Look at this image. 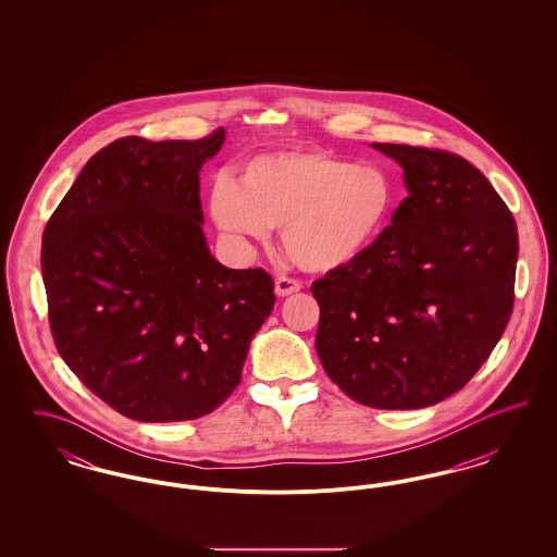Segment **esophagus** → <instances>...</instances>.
I'll return each mask as SVG.
<instances>
[{
	"instance_id": "obj_1",
	"label": "esophagus",
	"mask_w": 557,
	"mask_h": 557,
	"mask_svg": "<svg viewBox=\"0 0 557 557\" xmlns=\"http://www.w3.org/2000/svg\"><path fill=\"white\" fill-rule=\"evenodd\" d=\"M302 288L300 286V282H296V280H292V277H277L275 280V294L277 296H290L294 292H298Z\"/></svg>"
}]
</instances>
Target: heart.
Segmentation results:
<instances>
[{
  "instance_id": "1",
  "label": "heart",
  "mask_w": 557,
  "mask_h": 557,
  "mask_svg": "<svg viewBox=\"0 0 557 557\" xmlns=\"http://www.w3.org/2000/svg\"><path fill=\"white\" fill-rule=\"evenodd\" d=\"M393 198V184L377 166L319 150H284L248 160L238 182L216 180L209 205L221 232L265 242L271 227H282V248L292 261L327 273L370 248Z\"/></svg>"
}]
</instances>
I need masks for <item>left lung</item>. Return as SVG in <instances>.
Returning <instances> with one entry per match:
<instances>
[{"instance_id": "8db88e82", "label": "left lung", "mask_w": 557, "mask_h": 557, "mask_svg": "<svg viewBox=\"0 0 557 557\" xmlns=\"http://www.w3.org/2000/svg\"><path fill=\"white\" fill-rule=\"evenodd\" d=\"M371 148L397 160L409 196L359 259L311 286L315 348L352 400L422 409L461 391L499 343L518 230L468 160L405 144Z\"/></svg>"}]
</instances>
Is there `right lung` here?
Returning <instances> with one entry per match:
<instances>
[{
	"instance_id": "1",
	"label": "right lung",
	"mask_w": 557,
	"mask_h": 557,
	"mask_svg": "<svg viewBox=\"0 0 557 557\" xmlns=\"http://www.w3.org/2000/svg\"><path fill=\"white\" fill-rule=\"evenodd\" d=\"M196 141L123 137L87 160L41 239L53 343L81 382L137 422H184L238 386L275 305L263 269H227L202 232Z\"/></svg>"
}]
</instances>
